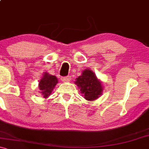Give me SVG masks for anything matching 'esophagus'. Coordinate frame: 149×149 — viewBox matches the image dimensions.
<instances>
[{"instance_id":"34e87169","label":"esophagus","mask_w":149,"mask_h":149,"mask_svg":"<svg viewBox=\"0 0 149 149\" xmlns=\"http://www.w3.org/2000/svg\"><path fill=\"white\" fill-rule=\"evenodd\" d=\"M61 81L64 82V83H68V82H69V80H70V78H69V76H66V77H61Z\"/></svg>"}]
</instances>
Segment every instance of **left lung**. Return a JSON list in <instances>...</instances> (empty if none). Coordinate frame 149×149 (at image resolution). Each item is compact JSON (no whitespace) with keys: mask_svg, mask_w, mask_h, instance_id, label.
<instances>
[{"mask_svg":"<svg viewBox=\"0 0 149 149\" xmlns=\"http://www.w3.org/2000/svg\"><path fill=\"white\" fill-rule=\"evenodd\" d=\"M75 83L80 88V92L86 100L94 101L102 95L103 91L102 82L92 70L83 71L81 76L76 79Z\"/></svg>","mask_w":149,"mask_h":149,"instance_id":"8db88e82","label":"left lung"}]
</instances>
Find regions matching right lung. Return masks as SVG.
Returning <instances> with one entry per match:
<instances>
[{"label": "right lung", "instance_id": "right-lung-1", "mask_svg": "<svg viewBox=\"0 0 149 149\" xmlns=\"http://www.w3.org/2000/svg\"><path fill=\"white\" fill-rule=\"evenodd\" d=\"M57 83L58 79L55 76H52L46 72L43 73V76L38 83L39 90L43 98L46 99L50 95Z\"/></svg>", "mask_w": 149, "mask_h": 149}]
</instances>
